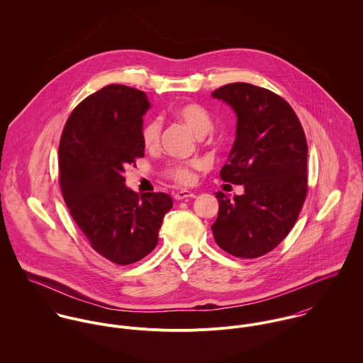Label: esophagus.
Wrapping results in <instances>:
<instances>
[{
    "label": "esophagus",
    "mask_w": 363,
    "mask_h": 363,
    "mask_svg": "<svg viewBox=\"0 0 363 363\" xmlns=\"http://www.w3.org/2000/svg\"><path fill=\"white\" fill-rule=\"evenodd\" d=\"M189 197H196V194L193 191H189V190H179V191L173 193V199L177 200V201L189 199Z\"/></svg>",
    "instance_id": "34e87169"
}]
</instances>
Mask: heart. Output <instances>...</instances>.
<instances>
[{
	"mask_svg": "<svg viewBox=\"0 0 363 363\" xmlns=\"http://www.w3.org/2000/svg\"><path fill=\"white\" fill-rule=\"evenodd\" d=\"M172 116L186 124L197 137L206 135L212 128V117L206 107L199 104H184L176 106ZM162 123L157 118L148 120L141 128V141L147 150H155L160 140ZM204 166L201 159H190L173 162L166 166L164 176L177 184H191L196 179V170Z\"/></svg>",
	"mask_w": 363,
	"mask_h": 363,
	"instance_id": "b5f03b06",
	"label": "heart"
}]
</instances>
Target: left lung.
<instances>
[{
	"label": "left lung",
	"mask_w": 363,
	"mask_h": 363,
	"mask_svg": "<svg viewBox=\"0 0 363 363\" xmlns=\"http://www.w3.org/2000/svg\"><path fill=\"white\" fill-rule=\"evenodd\" d=\"M238 117L236 140L220 179L242 184L229 199L218 191V218L211 226L216 245L240 259L275 249L294 228L308 193V144L294 108L277 94L235 82L211 94Z\"/></svg>",
	"instance_id": "left-lung-1"
}]
</instances>
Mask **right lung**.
Masks as SVG:
<instances>
[{
    "instance_id": "1",
    "label": "right lung",
    "mask_w": 363,
    "mask_h": 363,
    "mask_svg": "<svg viewBox=\"0 0 363 363\" xmlns=\"http://www.w3.org/2000/svg\"><path fill=\"white\" fill-rule=\"evenodd\" d=\"M151 104L143 91L107 85L78 104L58 147L60 186L69 213L92 249L118 265L137 262L157 245L164 193L125 186L124 169L144 156L141 128Z\"/></svg>"
}]
</instances>
